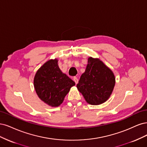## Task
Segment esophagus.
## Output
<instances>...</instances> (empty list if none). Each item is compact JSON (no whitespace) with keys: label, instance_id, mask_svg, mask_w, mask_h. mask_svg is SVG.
Instances as JSON below:
<instances>
[{"label":"esophagus","instance_id":"1","mask_svg":"<svg viewBox=\"0 0 147 147\" xmlns=\"http://www.w3.org/2000/svg\"><path fill=\"white\" fill-rule=\"evenodd\" d=\"M73 80H74V82L76 83V84H77L78 83V79L76 78V77H74L73 78Z\"/></svg>","mask_w":147,"mask_h":147}]
</instances>
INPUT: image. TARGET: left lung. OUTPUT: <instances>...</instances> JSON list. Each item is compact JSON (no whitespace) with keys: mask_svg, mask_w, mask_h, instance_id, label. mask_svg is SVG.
I'll return each mask as SVG.
<instances>
[{"mask_svg":"<svg viewBox=\"0 0 147 147\" xmlns=\"http://www.w3.org/2000/svg\"><path fill=\"white\" fill-rule=\"evenodd\" d=\"M115 84L112 71L100 59L90 57L76 87L87 103L99 105L110 98Z\"/></svg>","mask_w":147,"mask_h":147,"instance_id":"left-lung-1","label":"left lung"}]
</instances>
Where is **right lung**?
Listing matches in <instances>:
<instances>
[{
    "instance_id": "right-lung-1",
    "label": "right lung",
    "mask_w": 147,
    "mask_h": 147,
    "mask_svg": "<svg viewBox=\"0 0 147 147\" xmlns=\"http://www.w3.org/2000/svg\"><path fill=\"white\" fill-rule=\"evenodd\" d=\"M34 86L38 96L51 107H58L63 102L75 82L59 67L58 60L47 61L37 70Z\"/></svg>"
}]
</instances>
